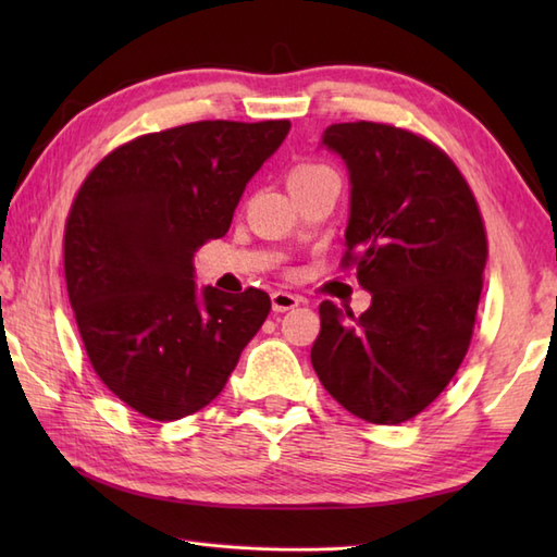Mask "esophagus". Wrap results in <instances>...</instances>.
Here are the masks:
<instances>
[{"label": "esophagus", "mask_w": 557, "mask_h": 557, "mask_svg": "<svg viewBox=\"0 0 557 557\" xmlns=\"http://www.w3.org/2000/svg\"><path fill=\"white\" fill-rule=\"evenodd\" d=\"M272 311H292L297 309V306L301 304V299L297 297V294H289V292H272Z\"/></svg>", "instance_id": "obj_1"}]
</instances>
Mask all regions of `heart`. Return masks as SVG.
Returning a JSON list of instances; mask_svg holds the SVG:
<instances>
[{
	"mask_svg": "<svg viewBox=\"0 0 557 557\" xmlns=\"http://www.w3.org/2000/svg\"><path fill=\"white\" fill-rule=\"evenodd\" d=\"M327 170H330V168H325V164H321V162H311V160L297 162V164H294V168L289 170V184L311 180V176L323 174V172H327Z\"/></svg>",
	"mask_w": 557,
	"mask_h": 557,
	"instance_id": "b5f03b06",
	"label": "heart"
}]
</instances>
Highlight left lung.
I'll return each instance as SVG.
<instances>
[{"instance_id":"8db88e82","label":"left lung","mask_w":557,"mask_h":557,"mask_svg":"<svg viewBox=\"0 0 557 557\" xmlns=\"http://www.w3.org/2000/svg\"><path fill=\"white\" fill-rule=\"evenodd\" d=\"M323 144L347 162L351 212L342 268L371 292L354 315L323 301L311 363L342 407L395 425L453 381L474 335L486 227L457 164L429 138L381 122L333 124Z\"/></svg>"}]
</instances>
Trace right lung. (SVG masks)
Instances as JSON below:
<instances>
[{
    "label": "right lung",
    "mask_w": 557,
    "mask_h": 557,
    "mask_svg": "<svg viewBox=\"0 0 557 557\" xmlns=\"http://www.w3.org/2000/svg\"><path fill=\"white\" fill-rule=\"evenodd\" d=\"M287 120L144 134L90 170L64 227V277L92 371L124 405L176 421L215 399L270 313L248 287L198 297L194 253L227 234Z\"/></svg>",
    "instance_id": "right-lung-1"
}]
</instances>
